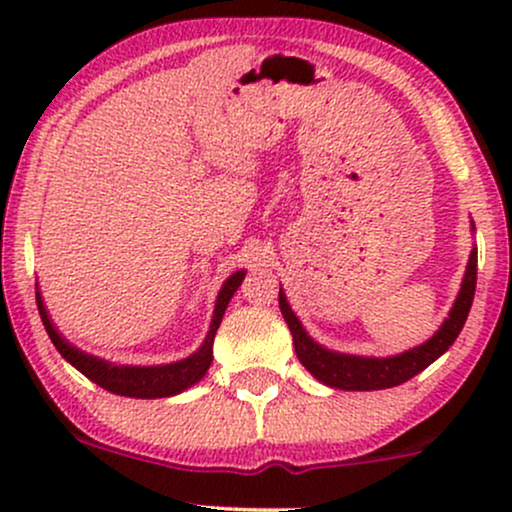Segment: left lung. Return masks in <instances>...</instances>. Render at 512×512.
<instances>
[{
	"instance_id": "8db88e82",
	"label": "left lung",
	"mask_w": 512,
	"mask_h": 512,
	"mask_svg": "<svg viewBox=\"0 0 512 512\" xmlns=\"http://www.w3.org/2000/svg\"><path fill=\"white\" fill-rule=\"evenodd\" d=\"M474 231V221H472ZM474 289H477V248L472 250L467 262V272H464L460 293H457L455 303H452L448 317L438 332L424 344L414 346V349L402 351L397 356H354V354H339V351L325 349L317 344L308 332L303 330L301 320L291 310L286 293L279 289V308L284 315L286 325L293 334V346H296L298 361L308 368L313 378L320 380L322 385L337 387V390H385V387H397L407 380L419 375L421 370L431 366L436 358H440L450 349L457 334L462 332L464 320H467L469 308L474 301Z\"/></svg>"
}]
</instances>
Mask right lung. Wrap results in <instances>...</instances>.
Returning <instances> with one entry per match:
<instances>
[{"label": "right lung", "instance_id": "1", "mask_svg": "<svg viewBox=\"0 0 512 512\" xmlns=\"http://www.w3.org/2000/svg\"><path fill=\"white\" fill-rule=\"evenodd\" d=\"M243 279H245V269H240V272L231 274L226 281H223L219 296H216L209 332L195 354H190L187 358H182V361H175V363H163V366H117V363L105 361V358L91 356L86 354V351L76 349V346L69 344L67 339L57 332V327L52 325L48 308H45L40 291H35V301H38V313L45 325V332L50 334L52 344H55V349L60 351L64 361L72 363L79 373H84L88 380H93V383L101 385L103 390L113 392V395L156 399V397L180 395V392H185L187 387L199 383V380L207 375L211 361H214L216 330H219L221 317L228 308V301H231L233 293L238 291V286L243 284Z\"/></svg>", "mask_w": 512, "mask_h": 512}]
</instances>
